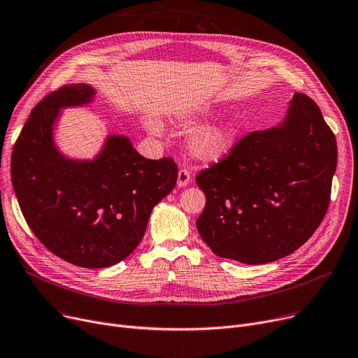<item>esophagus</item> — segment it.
Here are the masks:
<instances>
[{
    "instance_id": "1",
    "label": "esophagus",
    "mask_w": 358,
    "mask_h": 358,
    "mask_svg": "<svg viewBox=\"0 0 358 358\" xmlns=\"http://www.w3.org/2000/svg\"><path fill=\"white\" fill-rule=\"evenodd\" d=\"M190 178H192V176H190V171L189 169H185V168H181L180 171H178V178H177V185L178 187H185L187 184L190 182Z\"/></svg>"
}]
</instances>
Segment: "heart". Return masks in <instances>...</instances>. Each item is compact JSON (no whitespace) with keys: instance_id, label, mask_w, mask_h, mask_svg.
Wrapping results in <instances>:
<instances>
[{"instance_id":"obj_1","label":"heart","mask_w":358,"mask_h":358,"mask_svg":"<svg viewBox=\"0 0 358 358\" xmlns=\"http://www.w3.org/2000/svg\"><path fill=\"white\" fill-rule=\"evenodd\" d=\"M210 117L209 110H199L187 117V126H196ZM148 127L154 134H159L161 124L155 119L146 122ZM239 131V124L236 120L216 122L212 124H204L194 129L187 138V149L193 158L203 162H216L227 157L235 142Z\"/></svg>"}]
</instances>
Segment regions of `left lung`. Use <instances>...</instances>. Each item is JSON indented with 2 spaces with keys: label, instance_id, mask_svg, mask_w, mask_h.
<instances>
[{
  "label": "left lung",
  "instance_id": "obj_1",
  "mask_svg": "<svg viewBox=\"0 0 358 358\" xmlns=\"http://www.w3.org/2000/svg\"><path fill=\"white\" fill-rule=\"evenodd\" d=\"M336 141L321 108L296 92L280 124L243 136L196 182L201 239L222 258L266 264L313 235L331 201Z\"/></svg>",
  "mask_w": 358,
  "mask_h": 358
}]
</instances>
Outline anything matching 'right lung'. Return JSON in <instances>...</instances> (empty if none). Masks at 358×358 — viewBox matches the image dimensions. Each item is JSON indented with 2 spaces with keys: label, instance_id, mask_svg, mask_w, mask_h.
Here are the masks:
<instances>
[{
  "label": "right lung",
  "instance_id": "add662e5",
  "mask_svg": "<svg viewBox=\"0 0 358 358\" xmlns=\"http://www.w3.org/2000/svg\"><path fill=\"white\" fill-rule=\"evenodd\" d=\"M96 90L69 84L37 104L13 155L11 181L22 213L43 245L84 268H106L139 245L150 212L177 182L173 158L146 159L123 135L107 136L94 159H71L53 127L66 107L90 104Z\"/></svg>",
  "mask_w": 358,
  "mask_h": 358
}]
</instances>
